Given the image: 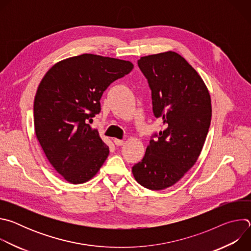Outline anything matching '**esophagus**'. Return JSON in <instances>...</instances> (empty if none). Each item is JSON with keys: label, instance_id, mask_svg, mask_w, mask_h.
<instances>
[{"label": "esophagus", "instance_id": "1", "mask_svg": "<svg viewBox=\"0 0 251 251\" xmlns=\"http://www.w3.org/2000/svg\"><path fill=\"white\" fill-rule=\"evenodd\" d=\"M113 141H114V143H115V145H116V146H118V147H119V146H122V145L124 144V141H123V140H119V139H114Z\"/></svg>", "mask_w": 251, "mask_h": 251}]
</instances>
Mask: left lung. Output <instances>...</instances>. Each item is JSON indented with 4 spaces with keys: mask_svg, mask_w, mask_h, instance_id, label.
<instances>
[{
    "mask_svg": "<svg viewBox=\"0 0 251 251\" xmlns=\"http://www.w3.org/2000/svg\"><path fill=\"white\" fill-rule=\"evenodd\" d=\"M138 66L151 89L153 113L165 130L151 136L132 173L141 186L160 191L181 180L197 162L210 125V96L197 71L174 51L143 56Z\"/></svg>",
    "mask_w": 251,
    "mask_h": 251,
    "instance_id": "1",
    "label": "left lung"
}]
</instances>
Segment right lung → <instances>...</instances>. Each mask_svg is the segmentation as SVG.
<instances>
[{
  "mask_svg": "<svg viewBox=\"0 0 251 251\" xmlns=\"http://www.w3.org/2000/svg\"><path fill=\"white\" fill-rule=\"evenodd\" d=\"M132 69L130 61L84 53L57 62L41 81L33 103L35 135L67 182H87L108 157L109 148L89 123L101 111L103 92Z\"/></svg>",
  "mask_w": 251,
  "mask_h": 251,
  "instance_id": "1",
  "label": "right lung"
}]
</instances>
